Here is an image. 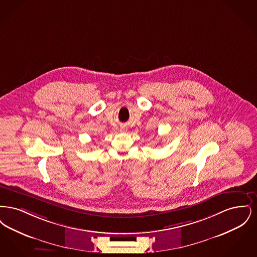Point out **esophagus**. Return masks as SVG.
<instances>
[{
  "label": "esophagus",
  "mask_w": 257,
  "mask_h": 257,
  "mask_svg": "<svg viewBox=\"0 0 257 257\" xmlns=\"http://www.w3.org/2000/svg\"><path fill=\"white\" fill-rule=\"evenodd\" d=\"M120 130H121V131H125V127H121Z\"/></svg>",
  "instance_id": "obj_1"
}]
</instances>
